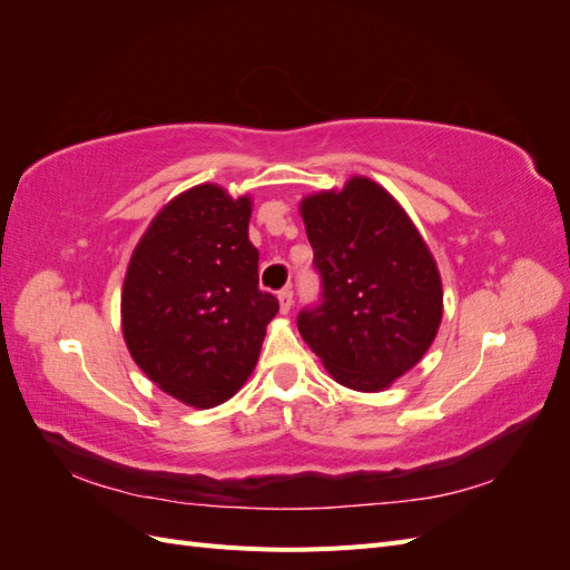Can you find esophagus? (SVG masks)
<instances>
[{"label":"esophagus","mask_w":570,"mask_h":570,"mask_svg":"<svg viewBox=\"0 0 570 570\" xmlns=\"http://www.w3.org/2000/svg\"><path fill=\"white\" fill-rule=\"evenodd\" d=\"M278 302H281V312L287 314L289 308H292V302H295V292H292L289 287L281 289V292H278Z\"/></svg>","instance_id":"1"}]
</instances>
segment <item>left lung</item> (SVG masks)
Listing matches in <instances>:
<instances>
[{
  "label": "left lung",
  "mask_w": 570,
  "mask_h": 570,
  "mask_svg": "<svg viewBox=\"0 0 570 570\" xmlns=\"http://www.w3.org/2000/svg\"><path fill=\"white\" fill-rule=\"evenodd\" d=\"M299 212L321 275V302L302 308L299 333L340 385L385 390L438 335L435 258L402 206L368 178L306 197Z\"/></svg>",
  "instance_id": "obj_1"
}]
</instances>
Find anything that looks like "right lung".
Wrapping results in <instances>:
<instances>
[{
    "label": "right lung",
    "mask_w": 570,
    "mask_h": 570,
    "mask_svg": "<svg viewBox=\"0 0 570 570\" xmlns=\"http://www.w3.org/2000/svg\"><path fill=\"white\" fill-rule=\"evenodd\" d=\"M249 216V197L197 185L164 206L130 256L126 344L149 381L189 406H216L243 387L281 308L258 289Z\"/></svg>",
    "instance_id": "1"
}]
</instances>
